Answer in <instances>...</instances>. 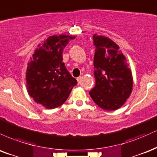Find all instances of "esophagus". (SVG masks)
Returning a JSON list of instances; mask_svg holds the SVG:
<instances>
[{"label": "esophagus", "instance_id": "esophagus-1", "mask_svg": "<svg viewBox=\"0 0 157 157\" xmlns=\"http://www.w3.org/2000/svg\"><path fill=\"white\" fill-rule=\"evenodd\" d=\"M76 79H77V82H78V84H79L81 83V81H82V76L78 77V78H77Z\"/></svg>", "mask_w": 157, "mask_h": 157}]
</instances>
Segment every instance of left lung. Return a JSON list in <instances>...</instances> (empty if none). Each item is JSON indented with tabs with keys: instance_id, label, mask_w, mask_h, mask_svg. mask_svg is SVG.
Masks as SVG:
<instances>
[{
	"instance_id": "left-lung-1",
	"label": "left lung",
	"mask_w": 157,
	"mask_h": 157,
	"mask_svg": "<svg viewBox=\"0 0 157 157\" xmlns=\"http://www.w3.org/2000/svg\"><path fill=\"white\" fill-rule=\"evenodd\" d=\"M93 37L95 85L89 93L98 106L114 111L122 106L132 93V71L115 42L96 34Z\"/></svg>"
}]
</instances>
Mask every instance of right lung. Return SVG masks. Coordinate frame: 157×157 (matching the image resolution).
<instances>
[{
  "label": "right lung",
  "instance_id": "add662e5",
  "mask_svg": "<svg viewBox=\"0 0 157 157\" xmlns=\"http://www.w3.org/2000/svg\"><path fill=\"white\" fill-rule=\"evenodd\" d=\"M75 38L64 34L49 36L37 46L28 63L27 91L35 102L45 108L63 104L77 84L62 62L64 48Z\"/></svg>",
  "mask_w": 157,
  "mask_h": 157
}]
</instances>
